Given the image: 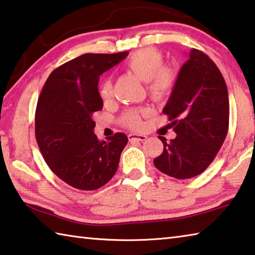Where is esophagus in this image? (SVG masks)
<instances>
[{"mask_svg": "<svg viewBox=\"0 0 255 255\" xmlns=\"http://www.w3.org/2000/svg\"><path fill=\"white\" fill-rule=\"evenodd\" d=\"M128 140H130L131 142L133 141H144L146 140V136L143 135V134H135V133H131V134H128Z\"/></svg>", "mask_w": 255, "mask_h": 255, "instance_id": "34e87169", "label": "esophagus"}]
</instances>
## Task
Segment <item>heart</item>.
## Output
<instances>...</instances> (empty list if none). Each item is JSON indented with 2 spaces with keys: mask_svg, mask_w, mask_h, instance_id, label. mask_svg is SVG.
<instances>
[{
  "mask_svg": "<svg viewBox=\"0 0 255 255\" xmlns=\"http://www.w3.org/2000/svg\"><path fill=\"white\" fill-rule=\"evenodd\" d=\"M164 66L163 55L157 49L145 48L133 53L125 61V67L142 82L148 83V91L155 102L164 101L170 95L176 84V74L171 68ZM113 86L110 79H104L98 87V94L103 101L110 100ZM144 111H128L121 121L125 127L139 130L142 128L141 116Z\"/></svg>",
  "mask_w": 255,
  "mask_h": 255,
  "instance_id": "1",
  "label": "heart"
}]
</instances>
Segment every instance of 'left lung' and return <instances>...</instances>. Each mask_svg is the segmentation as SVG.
Listing matches in <instances>:
<instances>
[{
  "label": "left lung",
  "instance_id": "1",
  "mask_svg": "<svg viewBox=\"0 0 255 255\" xmlns=\"http://www.w3.org/2000/svg\"><path fill=\"white\" fill-rule=\"evenodd\" d=\"M163 113L175 125L177 136H163V151L153 163L177 179L205 171L224 143L229 131V93L223 75L211 58L191 49L182 65Z\"/></svg>",
  "mask_w": 255,
  "mask_h": 255
}]
</instances>
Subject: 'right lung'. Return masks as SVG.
I'll return each instance as SVG.
<instances>
[{"mask_svg":"<svg viewBox=\"0 0 255 255\" xmlns=\"http://www.w3.org/2000/svg\"><path fill=\"white\" fill-rule=\"evenodd\" d=\"M85 53L49 75L35 110V139L57 177L80 190H96L118 170L128 143L124 133L100 141L94 134L93 114L103 109L98 79L128 56Z\"/></svg>","mask_w":255,"mask_h":255,"instance_id":"1","label":"right lung"}]
</instances>
